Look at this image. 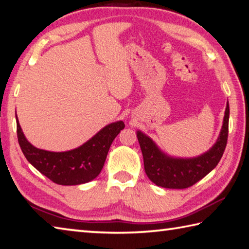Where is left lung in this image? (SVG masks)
Segmentation results:
<instances>
[{
  "label": "left lung",
  "instance_id": "left-lung-1",
  "mask_svg": "<svg viewBox=\"0 0 249 249\" xmlns=\"http://www.w3.org/2000/svg\"><path fill=\"white\" fill-rule=\"evenodd\" d=\"M229 103L227 104L222 130L217 142L205 153L196 158L182 159L168 157L159 151L153 141L138 131V140L143 154L144 169L149 180L166 189H187L218 165L227 146L229 134Z\"/></svg>",
  "mask_w": 249,
  "mask_h": 249
}]
</instances>
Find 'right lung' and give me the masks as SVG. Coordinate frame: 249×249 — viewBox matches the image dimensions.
<instances>
[{"label":"right lung","instance_id":"add662e5","mask_svg":"<svg viewBox=\"0 0 249 249\" xmlns=\"http://www.w3.org/2000/svg\"><path fill=\"white\" fill-rule=\"evenodd\" d=\"M124 128L123 121L110 124L80 147L62 153L43 151L31 145L23 135L18 119L17 138L27 160L42 175L56 184L78 185L100 175L112 141Z\"/></svg>","mask_w":249,"mask_h":249}]
</instances>
